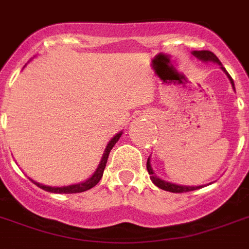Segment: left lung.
Returning a JSON list of instances; mask_svg holds the SVG:
<instances>
[{"instance_id":"1","label":"left lung","mask_w":249,"mask_h":249,"mask_svg":"<svg viewBox=\"0 0 249 249\" xmlns=\"http://www.w3.org/2000/svg\"><path fill=\"white\" fill-rule=\"evenodd\" d=\"M193 54H194L196 58H199L200 60H204V62H209V60H211V62L218 63L223 71L226 72V75H227L228 79H230V82H231V84H232L233 89H235V84H233L232 78H231V76H230V73L226 71V68L223 67L222 63H220V60L216 58V55L213 54V53H211V51H207V50L194 51ZM146 169H148V173H149V176H150V179H152L153 183L157 186V187H160V189H162V190L170 191V193H187V191L198 190V189L202 187V186H195V187L194 186H193V187H191V186H179V185H174V183H170V182L162 181V179H160V178L154 174V171H153L152 166H150V160H149V158H148V162H146Z\"/></svg>"}]
</instances>
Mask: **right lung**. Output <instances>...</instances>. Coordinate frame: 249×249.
Wrapping results in <instances>:
<instances>
[{"label": "right lung", "mask_w": 249, "mask_h": 249, "mask_svg": "<svg viewBox=\"0 0 249 249\" xmlns=\"http://www.w3.org/2000/svg\"><path fill=\"white\" fill-rule=\"evenodd\" d=\"M121 134H123V132L117 133L113 139L110 140L109 143H108V146H107L106 152L103 154L100 165H99V167L96 169V171L93 173V176H92L91 178H88L86 182H82V183H76V185L71 186H63V187H51V186L40 185V183H36V182H34V183H36L38 187H40L42 190L49 191V193H56V194H75V193H83V191L89 190L93 186H96L97 183H99V181L101 179L103 173H104V169H106L107 161H108V156H109L112 148L115 146V143L117 142L120 137H121ZM31 181H33V179H31Z\"/></svg>", "instance_id": "1"}]
</instances>
